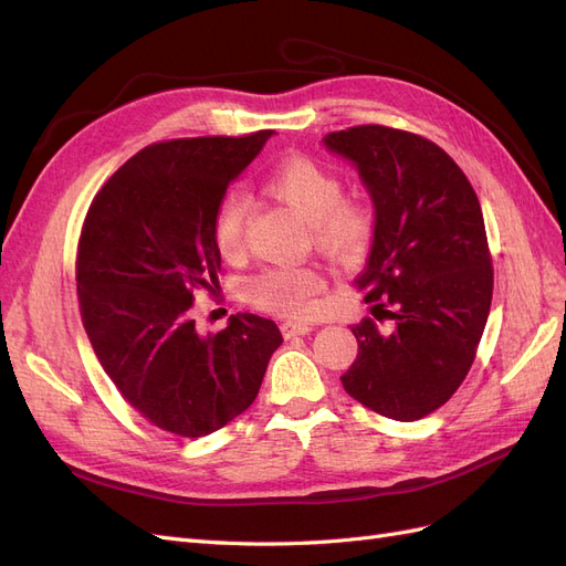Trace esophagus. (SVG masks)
Wrapping results in <instances>:
<instances>
[{
  "instance_id": "34e87169",
  "label": "esophagus",
  "mask_w": 566,
  "mask_h": 566,
  "mask_svg": "<svg viewBox=\"0 0 566 566\" xmlns=\"http://www.w3.org/2000/svg\"><path fill=\"white\" fill-rule=\"evenodd\" d=\"M281 331L285 337H295V335H310L314 331L312 323H302V321H285L281 325Z\"/></svg>"
}]
</instances>
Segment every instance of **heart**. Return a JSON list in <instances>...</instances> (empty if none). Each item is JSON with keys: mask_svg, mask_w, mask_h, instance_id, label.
Returning <instances> with one entry per match:
<instances>
[{"mask_svg": "<svg viewBox=\"0 0 566 566\" xmlns=\"http://www.w3.org/2000/svg\"><path fill=\"white\" fill-rule=\"evenodd\" d=\"M266 191L295 210L312 229L316 248L337 264L361 262L375 233V212L368 200L342 196V181L331 167L293 156L271 169ZM248 200L231 191L214 212V245L229 256L243 241ZM323 279L314 266H269L248 281V300L281 316H306L314 310Z\"/></svg>", "mask_w": 566, "mask_h": 566, "instance_id": "b5f03b06", "label": "heart"}]
</instances>
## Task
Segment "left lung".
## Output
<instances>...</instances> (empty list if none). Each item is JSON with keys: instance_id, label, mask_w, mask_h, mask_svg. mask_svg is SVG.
<instances>
[{"instance_id": "1", "label": "left lung", "mask_w": 566, "mask_h": 566, "mask_svg": "<svg viewBox=\"0 0 566 566\" xmlns=\"http://www.w3.org/2000/svg\"><path fill=\"white\" fill-rule=\"evenodd\" d=\"M349 160L375 208L364 271L373 318L352 325L356 361L342 385L385 418L413 422L447 403L474 361L493 269L482 208L447 150L418 134L361 125L323 136Z\"/></svg>"}]
</instances>
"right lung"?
<instances>
[{"instance_id":"right-lung-1","label":"right lung","mask_w":566,"mask_h":566,"mask_svg":"<svg viewBox=\"0 0 566 566\" xmlns=\"http://www.w3.org/2000/svg\"><path fill=\"white\" fill-rule=\"evenodd\" d=\"M273 132L146 146L104 184L77 245V297L101 366L132 408L165 432L205 437L256 399L279 325L235 314L200 333L198 290L221 271L214 212Z\"/></svg>"}]
</instances>
